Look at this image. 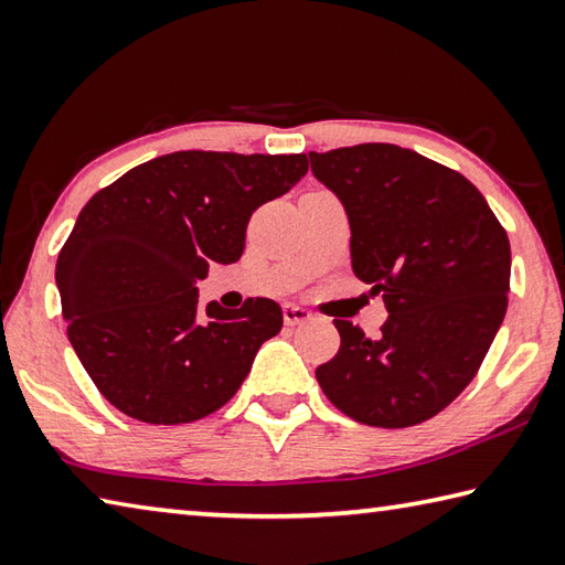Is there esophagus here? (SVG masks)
Masks as SVG:
<instances>
[{"instance_id":"1","label":"esophagus","mask_w":565,"mask_h":565,"mask_svg":"<svg viewBox=\"0 0 565 565\" xmlns=\"http://www.w3.org/2000/svg\"><path fill=\"white\" fill-rule=\"evenodd\" d=\"M310 318H312V312L300 308V305H285V308H282V320H285V324H290V328H295V324L308 322Z\"/></svg>"}]
</instances>
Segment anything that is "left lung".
<instances>
[{
    "mask_svg": "<svg viewBox=\"0 0 565 565\" xmlns=\"http://www.w3.org/2000/svg\"><path fill=\"white\" fill-rule=\"evenodd\" d=\"M310 163L348 213L354 275L390 312L374 340L334 320L340 350L315 377L354 422H427L467 390L501 328L509 235L477 185L409 148L360 143Z\"/></svg>",
    "mask_w": 565,
    "mask_h": 565,
    "instance_id": "8db88e82",
    "label": "left lung"
}]
</instances>
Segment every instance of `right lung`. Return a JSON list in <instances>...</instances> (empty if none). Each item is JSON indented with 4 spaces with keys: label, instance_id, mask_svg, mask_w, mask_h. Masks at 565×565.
Wrapping results in <instances>:
<instances>
[{
    "label": "right lung",
    "instance_id": "add662e5",
    "mask_svg": "<svg viewBox=\"0 0 565 565\" xmlns=\"http://www.w3.org/2000/svg\"><path fill=\"white\" fill-rule=\"evenodd\" d=\"M308 156L175 151L98 191L56 260L68 342L98 392L146 424L203 419L241 390L265 340L282 328L275 300L241 310L207 302V265L241 260L255 207L288 193Z\"/></svg>",
    "mask_w": 565,
    "mask_h": 565
}]
</instances>
